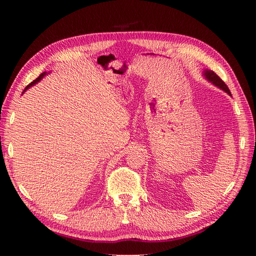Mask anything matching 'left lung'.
Returning <instances> with one entry per match:
<instances>
[{
  "label": "left lung",
  "instance_id": "8db88e82",
  "mask_svg": "<svg viewBox=\"0 0 256 256\" xmlns=\"http://www.w3.org/2000/svg\"><path fill=\"white\" fill-rule=\"evenodd\" d=\"M204 76H206V78L208 79L209 81H211L212 84H214L216 86H218L220 89L226 91V94H229L231 96V92H230L229 88H228V86L224 82V80H222L214 72H212V70H206Z\"/></svg>",
  "mask_w": 256,
  "mask_h": 256
}]
</instances>
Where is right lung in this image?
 I'll use <instances>...</instances> for the list:
<instances>
[{"mask_svg": "<svg viewBox=\"0 0 256 256\" xmlns=\"http://www.w3.org/2000/svg\"><path fill=\"white\" fill-rule=\"evenodd\" d=\"M45 74H46V72H42V74H40V77H38V78H36V79H35L34 81H32V82H30V84L28 86H26V88H25V90H26V89H28V88H30V86H34V84H35L36 82H38V81H40V79H42V77H44V76H45ZM25 90H24V91H25Z\"/></svg>", "mask_w": 256, "mask_h": 256, "instance_id": "1", "label": "right lung"}]
</instances>
